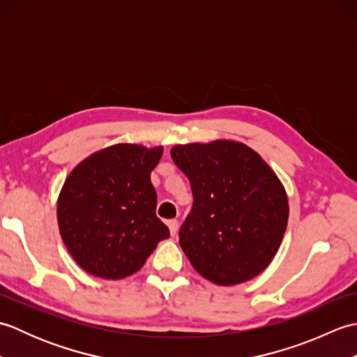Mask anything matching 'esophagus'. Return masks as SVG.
<instances>
[{
  "mask_svg": "<svg viewBox=\"0 0 357 357\" xmlns=\"http://www.w3.org/2000/svg\"><path fill=\"white\" fill-rule=\"evenodd\" d=\"M167 225H169V230H170L172 236H174V234L178 233V225H179V222L176 221V219H170V221L167 222Z\"/></svg>",
  "mask_w": 357,
  "mask_h": 357,
  "instance_id": "1",
  "label": "esophagus"
}]
</instances>
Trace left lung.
<instances>
[{
    "label": "left lung",
    "mask_w": 357,
    "mask_h": 357,
    "mask_svg": "<svg viewBox=\"0 0 357 357\" xmlns=\"http://www.w3.org/2000/svg\"><path fill=\"white\" fill-rule=\"evenodd\" d=\"M172 158L190 181L193 208L179 244L215 285H236L275 259L288 224V196L275 170L247 144H178Z\"/></svg>",
    "instance_id": "obj_1"
}]
</instances>
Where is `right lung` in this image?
<instances>
[{
    "mask_svg": "<svg viewBox=\"0 0 357 357\" xmlns=\"http://www.w3.org/2000/svg\"><path fill=\"white\" fill-rule=\"evenodd\" d=\"M162 146L121 142L89 155L66 178L56 202L59 234L92 276L118 280L138 271L170 236L156 216L150 173Z\"/></svg>",
    "mask_w": 357,
    "mask_h": 357,
    "instance_id": "right-lung-1",
    "label": "right lung"
}]
</instances>
